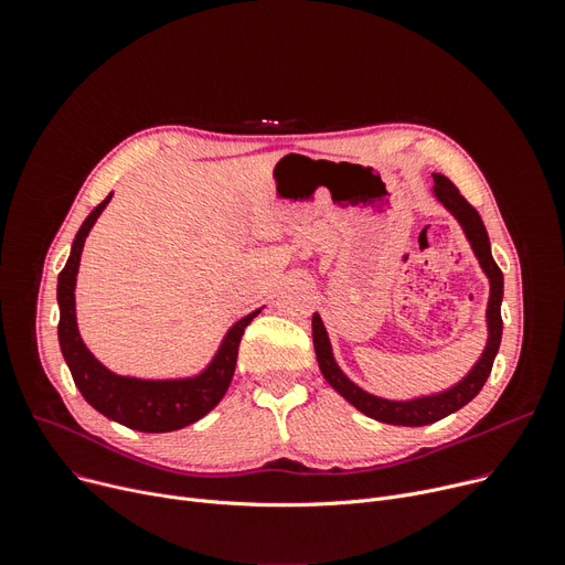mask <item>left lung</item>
Segmentation results:
<instances>
[{
    "mask_svg": "<svg viewBox=\"0 0 565 565\" xmlns=\"http://www.w3.org/2000/svg\"><path fill=\"white\" fill-rule=\"evenodd\" d=\"M433 196L444 205V211H449L454 220L460 224L467 243L477 256L483 275L488 277L490 284V295H488V309H486V328H488V341L481 352V358L473 362V366L456 382L451 387L424 394V396H414V398H384L375 396L366 390H362L358 382H352L343 369L339 366L332 341L328 330H324L320 313H313L311 318V330H313V350H316V360L322 377L328 380L330 387L341 394L352 407H358L366 417L382 422V424H392V426H428L435 424L449 414L458 412L465 407L473 396H477L492 371V362L499 352L501 343V300H503V275L499 270V265L492 258L490 252V237L486 231V224L481 215L473 211V207L465 201V196L458 192V188L449 181L447 175L433 173Z\"/></svg>",
    "mask_w": 565,
    "mask_h": 565,
    "instance_id": "1",
    "label": "left lung"
}]
</instances>
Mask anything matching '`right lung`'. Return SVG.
<instances>
[{
    "instance_id": "1",
    "label": "right lung",
    "mask_w": 565,
    "mask_h": 565,
    "mask_svg": "<svg viewBox=\"0 0 565 565\" xmlns=\"http://www.w3.org/2000/svg\"><path fill=\"white\" fill-rule=\"evenodd\" d=\"M114 192L96 205L92 215L79 226L66 267L58 273L56 302H58V345L71 369L79 394L86 403L96 407L107 419L128 426L139 433H171L181 430L199 419L224 398L235 373L237 345L247 324L260 313V309L235 320L222 337L215 354L201 371L183 377H137L121 375L107 369L96 354L86 348L77 328L75 286L82 249L88 233L103 215Z\"/></svg>"
}]
</instances>
